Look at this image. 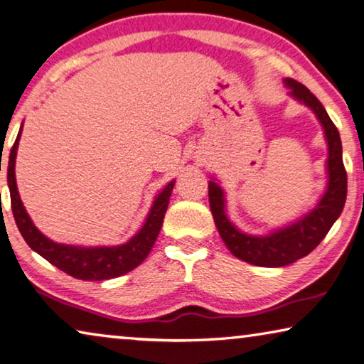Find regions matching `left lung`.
<instances>
[{"label": "left lung", "instance_id": "1", "mask_svg": "<svg viewBox=\"0 0 364 364\" xmlns=\"http://www.w3.org/2000/svg\"><path fill=\"white\" fill-rule=\"evenodd\" d=\"M289 95L314 112L324 130L327 143V186L326 192L313 210L284 228L272 229L266 235L242 232L225 213V192L216 178L208 183L210 208L219 235L230 253L245 263L263 267H281L295 263L316 248L331 230L343 210L347 200V172L342 159V141L324 106L305 85L294 79H284Z\"/></svg>", "mask_w": 364, "mask_h": 364}]
</instances>
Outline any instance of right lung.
<instances>
[{"label":"right lung","instance_id":"right-lung-1","mask_svg":"<svg viewBox=\"0 0 364 364\" xmlns=\"http://www.w3.org/2000/svg\"><path fill=\"white\" fill-rule=\"evenodd\" d=\"M21 134L22 126L9 153L8 187L11 193V208H13L17 229L22 234L23 240L27 242V245L40 256H43L46 261H50L53 266H56L58 269L64 271L65 274H69V276L75 279H82V281H106V279H114L124 276V274L135 269L136 266L143 263L146 256L150 255L154 242H156L176 181H171L156 195L140 230L132 238H129L126 243H122V245L79 247L53 242L51 238H48L35 228L33 221L27 214L26 208H23L19 190H17L16 156Z\"/></svg>","mask_w":364,"mask_h":364}]
</instances>
